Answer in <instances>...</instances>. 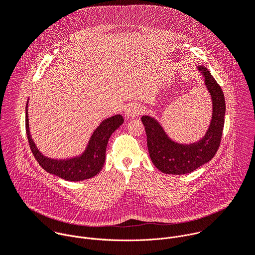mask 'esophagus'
Segmentation results:
<instances>
[{"label":"esophagus","mask_w":255,"mask_h":255,"mask_svg":"<svg viewBox=\"0 0 255 255\" xmlns=\"http://www.w3.org/2000/svg\"><path fill=\"white\" fill-rule=\"evenodd\" d=\"M142 113V108L138 104H131L125 109V115L128 118L137 117Z\"/></svg>","instance_id":"1"}]
</instances>
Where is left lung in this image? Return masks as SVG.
Here are the masks:
<instances>
[{"label": "left lung", "mask_w": 255, "mask_h": 255, "mask_svg": "<svg viewBox=\"0 0 255 255\" xmlns=\"http://www.w3.org/2000/svg\"><path fill=\"white\" fill-rule=\"evenodd\" d=\"M205 78V85L213 104L212 120L205 136L191 144L172 141L161 125L152 117L142 116L141 121L147 136V147L153 164L167 174H185L210 161L220 146L226 111L221 87L204 66H198Z\"/></svg>", "instance_id": "left-lung-1"}]
</instances>
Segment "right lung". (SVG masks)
I'll return each mask as SVG.
<instances>
[{
    "label": "right lung",
    "instance_id": "right-lung-1",
    "mask_svg": "<svg viewBox=\"0 0 255 255\" xmlns=\"http://www.w3.org/2000/svg\"><path fill=\"white\" fill-rule=\"evenodd\" d=\"M27 106L28 104L26 105L25 125L29 146L34 157L43 169L65 180L71 181L88 179L100 172L105 163L106 148L109 138L124 122V119L121 115H115L108 118L100 124V126L94 131L88 146L82 155L70 159L57 160L45 157L36 147L29 131Z\"/></svg>",
    "mask_w": 255,
    "mask_h": 255
}]
</instances>
